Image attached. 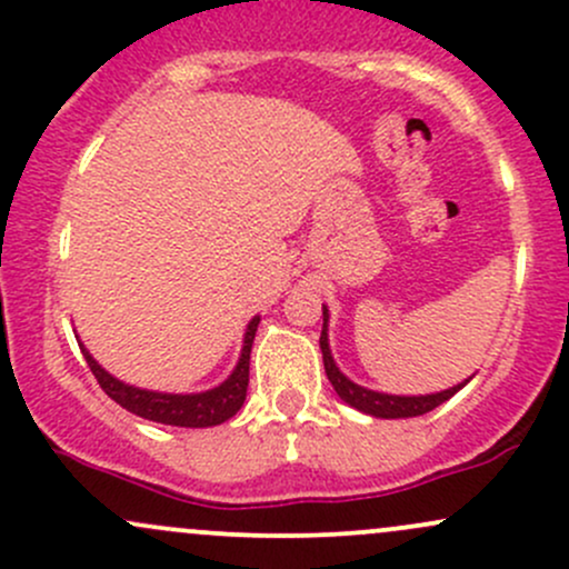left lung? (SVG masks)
I'll return each instance as SVG.
<instances>
[{"mask_svg":"<svg viewBox=\"0 0 569 569\" xmlns=\"http://www.w3.org/2000/svg\"><path fill=\"white\" fill-rule=\"evenodd\" d=\"M326 321H329V312L323 310V331H321V352H323V367L329 382L335 385L337 396L342 398L345 403L356 407L358 411H367L371 417H385V420H398V417H417L426 415V411H433L439 403L449 401L457 390L466 388V382L455 385V388L441 390V393L433 396H388V393H375V390L361 388V385L350 382L342 371L337 369L335 358H331L329 350V337H326Z\"/></svg>","mask_w":569,"mask_h":569,"instance_id":"left-lung-1","label":"left lung"}]
</instances>
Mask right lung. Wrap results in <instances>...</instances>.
I'll return each instance as SVG.
<instances>
[{
	"mask_svg": "<svg viewBox=\"0 0 569 569\" xmlns=\"http://www.w3.org/2000/svg\"><path fill=\"white\" fill-rule=\"evenodd\" d=\"M259 318H253L248 323L243 352H240V361L230 380L221 382L219 388L206 390V393L194 396H171V393H152V390H139L133 385H126L114 380L109 371H103L98 363L90 358V352L82 348L84 361H88L90 371L101 385V390L112 401L120 403L122 409L133 411V415L143 417V420L162 422V426H179V428H211L219 422L230 420L232 415H238V409L243 407L246 390H248V363H251V345L257 337Z\"/></svg>",
	"mask_w": 569,
	"mask_h": 569,
	"instance_id": "right-lung-1",
	"label": "right lung"
}]
</instances>
